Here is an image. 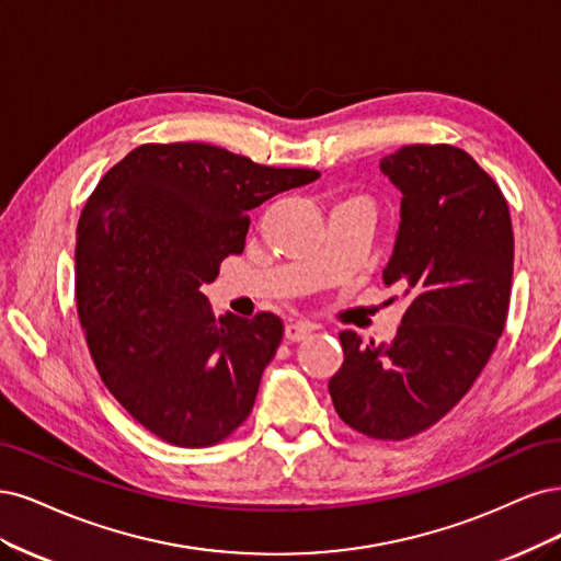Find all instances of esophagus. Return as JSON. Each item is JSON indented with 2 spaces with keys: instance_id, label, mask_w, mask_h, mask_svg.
<instances>
[{
  "instance_id": "obj_1",
  "label": "esophagus",
  "mask_w": 561,
  "mask_h": 561,
  "mask_svg": "<svg viewBox=\"0 0 561 561\" xmlns=\"http://www.w3.org/2000/svg\"><path fill=\"white\" fill-rule=\"evenodd\" d=\"M310 333H312V327H310V323H302V321L288 323V327H286V340L288 342H300Z\"/></svg>"
}]
</instances>
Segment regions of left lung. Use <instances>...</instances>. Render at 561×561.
I'll return each instance as SVG.
<instances>
[{
	"mask_svg": "<svg viewBox=\"0 0 561 561\" xmlns=\"http://www.w3.org/2000/svg\"><path fill=\"white\" fill-rule=\"evenodd\" d=\"M379 168L403 193L382 275L408 310L387 347L340 333L345 360L329 391L354 431L405 440L440 422L490 360L508 317L515 240L505 195L463 149L410 144Z\"/></svg>",
	"mask_w": 561,
	"mask_h": 561,
	"instance_id": "1",
	"label": "left lung"
}]
</instances>
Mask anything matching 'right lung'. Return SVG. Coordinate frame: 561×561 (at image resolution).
I'll return each instance as SVG.
<instances>
[{
    "label": "right lung",
    "instance_id": "right-lung-1",
    "mask_svg": "<svg viewBox=\"0 0 561 561\" xmlns=\"http://www.w3.org/2000/svg\"><path fill=\"white\" fill-rule=\"evenodd\" d=\"M314 179L174 141L141 144L90 193L75 267L85 345L104 387L160 440L211 447L249 417L284 323L216 321L201 286L244 251L249 209Z\"/></svg>",
    "mask_w": 561,
    "mask_h": 561
}]
</instances>
